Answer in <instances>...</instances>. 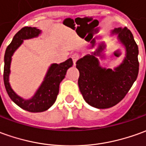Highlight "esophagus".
Instances as JSON below:
<instances>
[{"mask_svg": "<svg viewBox=\"0 0 146 146\" xmlns=\"http://www.w3.org/2000/svg\"><path fill=\"white\" fill-rule=\"evenodd\" d=\"M71 58H72V60H73V63H74V64H75V63L77 62V60H79V54H77V53H75V54H73V55H72Z\"/></svg>", "mask_w": 146, "mask_h": 146, "instance_id": "obj_1", "label": "esophagus"}]
</instances>
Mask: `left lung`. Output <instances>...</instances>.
Returning a JSON list of instances; mask_svg holds the SVG:
<instances>
[{"mask_svg": "<svg viewBox=\"0 0 146 146\" xmlns=\"http://www.w3.org/2000/svg\"><path fill=\"white\" fill-rule=\"evenodd\" d=\"M112 33L117 34L125 48V59L118 67L112 70L99 66L95 56L103 51V45L92 55L85 56L76 62L80 92L89 105L99 109L110 108L121 102L135 82L139 71L138 47L130 30L117 28Z\"/></svg>", "mask_w": 146, "mask_h": 146, "instance_id": "1", "label": "left lung"}]
</instances>
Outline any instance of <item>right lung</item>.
Masks as SVG:
<instances>
[{"mask_svg": "<svg viewBox=\"0 0 146 146\" xmlns=\"http://www.w3.org/2000/svg\"><path fill=\"white\" fill-rule=\"evenodd\" d=\"M40 33V30L33 27H24L15 36L10 44L6 48L5 53V66H4V83L6 91L10 98L17 105L22 109L29 112H43L50 108L56 102L57 95L59 94L60 83L64 79L67 69L73 65L71 58L63 63L57 64L53 63L49 67L47 75L44 78L43 83L38 89L33 98L25 100L19 97L11 88L9 83V76L10 73V63L12 56L14 52L23 43L24 40L36 37Z\"/></svg>", "mask_w": 146, "mask_h": 146, "instance_id": "obj_1", "label": "right lung"}]
</instances>
